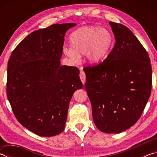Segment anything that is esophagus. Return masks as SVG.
<instances>
[{"mask_svg": "<svg viewBox=\"0 0 157 157\" xmlns=\"http://www.w3.org/2000/svg\"><path fill=\"white\" fill-rule=\"evenodd\" d=\"M79 78H80V79L82 83L84 84L85 82H86V75H85V73L84 71H81L80 73H79Z\"/></svg>", "mask_w": 157, "mask_h": 157, "instance_id": "obj_1", "label": "esophagus"}]
</instances>
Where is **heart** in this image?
Returning <instances> with one entry per match:
<instances>
[{"label":"heart","mask_w":157,"mask_h":157,"mask_svg":"<svg viewBox=\"0 0 157 157\" xmlns=\"http://www.w3.org/2000/svg\"><path fill=\"white\" fill-rule=\"evenodd\" d=\"M113 36L109 30L96 26H84L71 34V47L63 49L68 57L77 62L79 55L86 54L91 63H98L107 57L113 46Z\"/></svg>","instance_id":"heart-1"}]
</instances>
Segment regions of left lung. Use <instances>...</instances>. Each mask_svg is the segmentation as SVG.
<instances>
[{
	"mask_svg": "<svg viewBox=\"0 0 157 157\" xmlns=\"http://www.w3.org/2000/svg\"><path fill=\"white\" fill-rule=\"evenodd\" d=\"M116 43L107 59L84 68L85 88L94 123L101 132L118 134L140 118L152 90V67L146 50L128 28L109 23Z\"/></svg>",
	"mask_w": 157,
	"mask_h": 157,
	"instance_id": "8db88e82",
	"label": "left lung"
}]
</instances>
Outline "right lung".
<instances>
[{"instance_id": "add662e5", "label": "right lung", "mask_w": 157, "mask_h": 157, "mask_svg": "<svg viewBox=\"0 0 157 157\" xmlns=\"http://www.w3.org/2000/svg\"><path fill=\"white\" fill-rule=\"evenodd\" d=\"M75 23L34 31L13 50L7 65V95L16 118L41 136L62 133L73 93L83 86L79 70L61 66L64 36Z\"/></svg>"}]
</instances>
